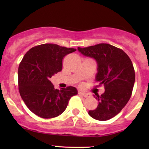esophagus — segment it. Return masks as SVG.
Masks as SVG:
<instances>
[{
    "instance_id": "obj_1",
    "label": "esophagus",
    "mask_w": 149,
    "mask_h": 149,
    "mask_svg": "<svg viewBox=\"0 0 149 149\" xmlns=\"http://www.w3.org/2000/svg\"><path fill=\"white\" fill-rule=\"evenodd\" d=\"M78 94H79L81 96H83V97H89V95L87 94V93H85L81 92V91L78 92Z\"/></svg>"
}]
</instances>
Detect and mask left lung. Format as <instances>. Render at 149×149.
Instances as JSON below:
<instances>
[{"label": "left lung", "instance_id": "obj_1", "mask_svg": "<svg viewBox=\"0 0 149 149\" xmlns=\"http://www.w3.org/2000/svg\"><path fill=\"white\" fill-rule=\"evenodd\" d=\"M77 50L97 62L95 81L104 85L105 90L100 96L94 95L99 103L96 109L89 111V115L97 120H110L122 110L132 95L135 79L132 60L123 50L107 43Z\"/></svg>", "mask_w": 149, "mask_h": 149}]
</instances>
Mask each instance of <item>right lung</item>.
Masks as SVG:
<instances>
[{"instance_id":"obj_1","label":"right lung","mask_w":149,"mask_h":149,"mask_svg":"<svg viewBox=\"0 0 149 149\" xmlns=\"http://www.w3.org/2000/svg\"><path fill=\"white\" fill-rule=\"evenodd\" d=\"M76 49L55 44L31 48L24 55L18 68L19 91L33 113L42 118L56 117L64 112L75 87L55 89L50 79L62 68V59Z\"/></svg>"}]
</instances>
